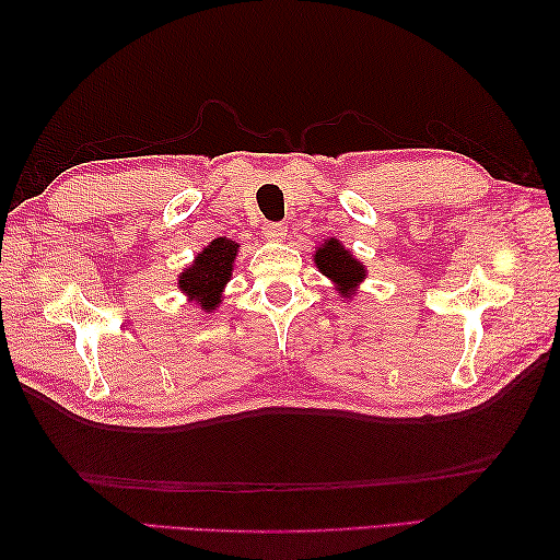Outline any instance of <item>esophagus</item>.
Returning a JSON list of instances; mask_svg holds the SVG:
<instances>
[{"label":"esophagus","mask_w":560,"mask_h":560,"mask_svg":"<svg viewBox=\"0 0 560 560\" xmlns=\"http://www.w3.org/2000/svg\"><path fill=\"white\" fill-rule=\"evenodd\" d=\"M261 233H265L267 241H273V243L287 241V225H283V223H265Z\"/></svg>","instance_id":"1"}]
</instances>
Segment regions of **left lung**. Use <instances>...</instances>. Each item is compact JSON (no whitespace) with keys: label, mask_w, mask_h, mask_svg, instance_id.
Masks as SVG:
<instances>
[{"label":"left lung","mask_w":560,"mask_h":560,"mask_svg":"<svg viewBox=\"0 0 560 560\" xmlns=\"http://www.w3.org/2000/svg\"><path fill=\"white\" fill-rule=\"evenodd\" d=\"M315 267L323 277L335 283V291L341 299L351 301L359 293L363 279H368V269L361 259H355L351 249L343 247L337 237H327V241L315 247L313 255Z\"/></svg>","instance_id":"8db88e82"}]
</instances>
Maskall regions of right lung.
<instances>
[{
  "label": "right lung",
  "mask_w": 560,
  "mask_h": 560,
  "mask_svg": "<svg viewBox=\"0 0 560 560\" xmlns=\"http://www.w3.org/2000/svg\"><path fill=\"white\" fill-rule=\"evenodd\" d=\"M237 253H241V245L231 241V237H217L207 247H201V253L195 255L192 265H187L177 273V289L201 313H213L223 301L225 283L233 277Z\"/></svg>",
  "instance_id": "obj_1"
}]
</instances>
